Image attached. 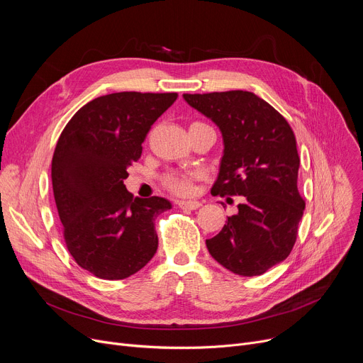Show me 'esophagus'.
<instances>
[{"label": "esophagus", "mask_w": 363, "mask_h": 363, "mask_svg": "<svg viewBox=\"0 0 363 363\" xmlns=\"http://www.w3.org/2000/svg\"><path fill=\"white\" fill-rule=\"evenodd\" d=\"M178 206L182 208V211H197L199 207H201V203L196 200H182L178 203Z\"/></svg>", "instance_id": "obj_1"}]
</instances>
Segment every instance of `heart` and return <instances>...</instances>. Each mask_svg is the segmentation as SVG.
<instances>
[{"mask_svg": "<svg viewBox=\"0 0 363 363\" xmlns=\"http://www.w3.org/2000/svg\"><path fill=\"white\" fill-rule=\"evenodd\" d=\"M196 177V172H172V174L164 177V184L172 191L178 194H188L191 191Z\"/></svg>", "mask_w": 363, "mask_h": 363, "instance_id": "heart-1", "label": "heart"}]
</instances>
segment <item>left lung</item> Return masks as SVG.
<instances>
[{
    "label": "left lung",
    "instance_id": "left-lung-1",
    "mask_svg": "<svg viewBox=\"0 0 363 363\" xmlns=\"http://www.w3.org/2000/svg\"><path fill=\"white\" fill-rule=\"evenodd\" d=\"M182 97L222 133L223 155L212 193L245 199L222 231L206 240L207 250L237 275H262L291 253L304 211L294 133L269 103L250 91Z\"/></svg>",
    "mask_w": 363,
    "mask_h": 363
}]
</instances>
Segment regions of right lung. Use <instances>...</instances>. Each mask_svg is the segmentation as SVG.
Segmentation results:
<instances>
[{"mask_svg":"<svg viewBox=\"0 0 363 363\" xmlns=\"http://www.w3.org/2000/svg\"><path fill=\"white\" fill-rule=\"evenodd\" d=\"M177 99V92L103 95L76 111L57 141L51 179L65 241L97 278H128L157 252L155 218L172 203L133 199L123 181L151 125Z\"/></svg>","mask_w":363,"mask_h":363,"instance_id":"right-lung-1","label":"right lung"}]
</instances>
